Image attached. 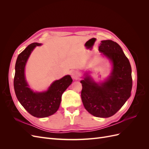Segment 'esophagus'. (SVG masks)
Wrapping results in <instances>:
<instances>
[{"label": "esophagus", "mask_w": 149, "mask_h": 149, "mask_svg": "<svg viewBox=\"0 0 149 149\" xmlns=\"http://www.w3.org/2000/svg\"><path fill=\"white\" fill-rule=\"evenodd\" d=\"M79 73L77 71H74L72 72L71 73V77L74 80H77L79 78Z\"/></svg>", "instance_id": "34e87169"}]
</instances>
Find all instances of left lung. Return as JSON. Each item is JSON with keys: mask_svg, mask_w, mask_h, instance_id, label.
<instances>
[{"mask_svg": "<svg viewBox=\"0 0 149 149\" xmlns=\"http://www.w3.org/2000/svg\"><path fill=\"white\" fill-rule=\"evenodd\" d=\"M99 51L112 63L110 76L97 83L84 74L82 84L81 100L85 109L94 116L109 118L123 107L131 94L132 69L128 58L119 45L110 40H102Z\"/></svg>", "mask_w": 149, "mask_h": 149, "instance_id": "1", "label": "left lung"}]
</instances>
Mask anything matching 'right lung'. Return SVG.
<instances>
[{
    "label": "right lung",
    "instance_id": "1",
    "mask_svg": "<svg viewBox=\"0 0 149 149\" xmlns=\"http://www.w3.org/2000/svg\"><path fill=\"white\" fill-rule=\"evenodd\" d=\"M40 45L42 43H31L18 56L13 86L17 98L25 109L36 118H43L53 115L59 109L62 94L73 79L66 75L53 81L47 91L42 92H34L29 87L25 76V65L34 48Z\"/></svg>",
    "mask_w": 149,
    "mask_h": 149
}]
</instances>
